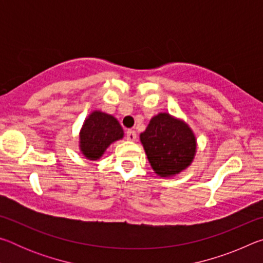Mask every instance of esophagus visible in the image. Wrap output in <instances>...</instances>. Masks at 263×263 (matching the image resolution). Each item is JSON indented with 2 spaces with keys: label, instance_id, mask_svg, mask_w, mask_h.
<instances>
[{
  "label": "esophagus",
  "instance_id": "34e87169",
  "mask_svg": "<svg viewBox=\"0 0 263 263\" xmlns=\"http://www.w3.org/2000/svg\"><path fill=\"white\" fill-rule=\"evenodd\" d=\"M126 139L128 141H135L137 139V133L133 130H127L126 131Z\"/></svg>",
  "mask_w": 263,
  "mask_h": 263
}]
</instances>
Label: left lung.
<instances>
[{"mask_svg":"<svg viewBox=\"0 0 263 263\" xmlns=\"http://www.w3.org/2000/svg\"><path fill=\"white\" fill-rule=\"evenodd\" d=\"M141 144L154 172L160 176L180 173L193 161L196 139L185 123L159 114L140 135Z\"/></svg>","mask_w":263,"mask_h":263,"instance_id":"obj_1","label":"left lung"}]
</instances>
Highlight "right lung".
Segmentation results:
<instances>
[{"mask_svg":"<svg viewBox=\"0 0 263 263\" xmlns=\"http://www.w3.org/2000/svg\"><path fill=\"white\" fill-rule=\"evenodd\" d=\"M123 128L112 116L95 111L83 124L80 136V147L88 159L97 160L106 147L123 138Z\"/></svg>","mask_w":263,"mask_h":263,"instance_id":"1","label":"right lung"}]
</instances>
